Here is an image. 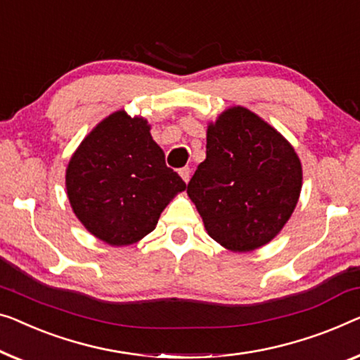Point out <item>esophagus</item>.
<instances>
[{
	"mask_svg": "<svg viewBox=\"0 0 360 360\" xmlns=\"http://www.w3.org/2000/svg\"><path fill=\"white\" fill-rule=\"evenodd\" d=\"M179 174H180L181 179H184L185 184H188L190 175H191V169H190V167H184V169H180V170H179Z\"/></svg>",
	"mask_w": 360,
	"mask_h": 360,
	"instance_id": "1",
	"label": "esophagus"
}]
</instances>
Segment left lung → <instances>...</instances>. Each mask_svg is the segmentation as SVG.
Here are the masks:
<instances>
[{
    "mask_svg": "<svg viewBox=\"0 0 360 360\" xmlns=\"http://www.w3.org/2000/svg\"><path fill=\"white\" fill-rule=\"evenodd\" d=\"M302 164L288 139L245 107L207 123L206 159L188 188L206 232L231 252L269 243L292 216Z\"/></svg>",
    "mask_w": 360,
    "mask_h": 360,
    "instance_id": "left-lung-1",
    "label": "left lung"
}]
</instances>
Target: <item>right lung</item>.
<instances>
[{
	"label": "right lung",
	"mask_w": 360,
	"mask_h": 360,
	"mask_svg": "<svg viewBox=\"0 0 360 360\" xmlns=\"http://www.w3.org/2000/svg\"><path fill=\"white\" fill-rule=\"evenodd\" d=\"M143 117L117 110L77 146L66 167V195L76 217L112 247L136 243L158 226L165 206L185 191Z\"/></svg>",
	"instance_id": "right-lung-1"
}]
</instances>
